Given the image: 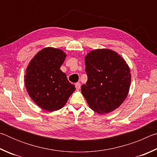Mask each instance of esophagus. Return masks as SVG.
Returning a JSON list of instances; mask_svg holds the SVG:
<instances>
[{
    "instance_id": "obj_1",
    "label": "esophagus",
    "mask_w": 157,
    "mask_h": 157,
    "mask_svg": "<svg viewBox=\"0 0 157 157\" xmlns=\"http://www.w3.org/2000/svg\"><path fill=\"white\" fill-rule=\"evenodd\" d=\"M80 87H81L80 83H79V82H77V83L75 84V88H76V89L78 90V91H79V90L80 89Z\"/></svg>"
}]
</instances>
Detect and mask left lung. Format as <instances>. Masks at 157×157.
<instances>
[{
	"label": "left lung",
	"mask_w": 157,
	"mask_h": 157,
	"mask_svg": "<svg viewBox=\"0 0 157 157\" xmlns=\"http://www.w3.org/2000/svg\"><path fill=\"white\" fill-rule=\"evenodd\" d=\"M87 82L81 91L90 108L100 114L115 110L125 100L131 84L128 65L109 49L92 50L85 57Z\"/></svg>",
	"instance_id": "8db88e82"
}]
</instances>
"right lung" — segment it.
Wrapping results in <instances>:
<instances>
[{
	"instance_id": "obj_1",
	"label": "right lung",
	"mask_w": 157,
	"mask_h": 157,
	"mask_svg": "<svg viewBox=\"0 0 157 157\" xmlns=\"http://www.w3.org/2000/svg\"><path fill=\"white\" fill-rule=\"evenodd\" d=\"M66 57L62 50L45 48L37 52L26 69L25 85L28 94L46 111L62 109L75 90L60 70Z\"/></svg>"
}]
</instances>
